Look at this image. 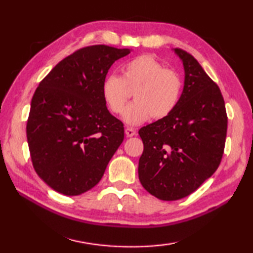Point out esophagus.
Masks as SVG:
<instances>
[{
	"instance_id": "obj_1",
	"label": "esophagus",
	"mask_w": 253,
	"mask_h": 253,
	"mask_svg": "<svg viewBox=\"0 0 253 253\" xmlns=\"http://www.w3.org/2000/svg\"><path fill=\"white\" fill-rule=\"evenodd\" d=\"M125 134L127 135V137H132V136H135V135H136V130H135V128H132V127H127L126 129H125Z\"/></svg>"
}]
</instances>
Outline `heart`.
<instances>
[{"label": "heart", "mask_w": 253, "mask_h": 253, "mask_svg": "<svg viewBox=\"0 0 253 253\" xmlns=\"http://www.w3.org/2000/svg\"><path fill=\"white\" fill-rule=\"evenodd\" d=\"M121 72L122 76L109 75L102 80L101 95L111 113L122 115L129 90L134 91L135 101L124 113V121L129 125H139L152 116L168 117L181 100L182 77L152 55L140 54L127 60Z\"/></svg>", "instance_id": "b5f03b06"}]
</instances>
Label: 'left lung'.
<instances>
[{"instance_id":"1","label":"left lung","mask_w":253,"mask_h":253,"mask_svg":"<svg viewBox=\"0 0 253 253\" xmlns=\"http://www.w3.org/2000/svg\"><path fill=\"white\" fill-rule=\"evenodd\" d=\"M185 81L172 114L139 129L144 144L138 176L145 190L163 201L193 193L219 168L228 116L221 90L193 55L179 48Z\"/></svg>"}]
</instances>
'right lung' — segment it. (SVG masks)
I'll list each match as a JSON object with an SVG mask.
<instances>
[{
    "mask_svg": "<svg viewBox=\"0 0 253 253\" xmlns=\"http://www.w3.org/2000/svg\"><path fill=\"white\" fill-rule=\"evenodd\" d=\"M130 51L97 44L61 60L32 97L27 138L37 174L65 195H79L100 181L124 140V124L102 99L111 65Z\"/></svg>",
    "mask_w": 253,
    "mask_h": 253,
    "instance_id": "right-lung-1",
    "label": "right lung"
}]
</instances>
